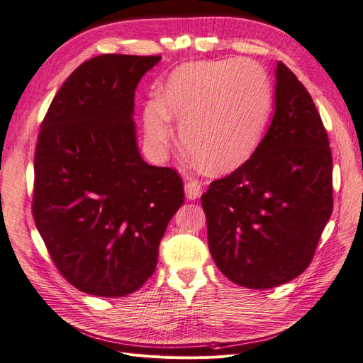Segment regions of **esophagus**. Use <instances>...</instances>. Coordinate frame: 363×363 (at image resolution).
<instances>
[{
  "label": "esophagus",
  "instance_id": "obj_1",
  "mask_svg": "<svg viewBox=\"0 0 363 363\" xmlns=\"http://www.w3.org/2000/svg\"><path fill=\"white\" fill-rule=\"evenodd\" d=\"M203 183L200 180H188L184 184V192L189 200H196L201 195Z\"/></svg>",
  "mask_w": 363,
  "mask_h": 363
}]
</instances>
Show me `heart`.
<instances>
[{
	"instance_id": "obj_1",
	"label": "heart",
	"mask_w": 363,
	"mask_h": 363,
	"mask_svg": "<svg viewBox=\"0 0 363 363\" xmlns=\"http://www.w3.org/2000/svg\"><path fill=\"white\" fill-rule=\"evenodd\" d=\"M271 104L268 74L257 62L247 57L191 62L168 77L159 100L145 104V136L162 156L174 139L171 119L177 121L182 144L203 168L232 172L257 151Z\"/></svg>"
}]
</instances>
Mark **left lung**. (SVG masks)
<instances>
[{
    "mask_svg": "<svg viewBox=\"0 0 363 363\" xmlns=\"http://www.w3.org/2000/svg\"><path fill=\"white\" fill-rule=\"evenodd\" d=\"M276 79V112L257 151L201 196L216 267L248 289L304 272L333 211V157L320 112L281 62Z\"/></svg>",
    "mask_w": 363,
    "mask_h": 363,
    "instance_id": "left-lung-1",
    "label": "left lung"
}]
</instances>
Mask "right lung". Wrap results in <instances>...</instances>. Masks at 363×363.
<instances>
[{"mask_svg":"<svg viewBox=\"0 0 363 363\" xmlns=\"http://www.w3.org/2000/svg\"><path fill=\"white\" fill-rule=\"evenodd\" d=\"M159 60L103 54L82 63L40 123L33 218L62 277L86 294L144 286L184 201L179 172L151 167L136 145L135 89Z\"/></svg>","mask_w":363,"mask_h":363,"instance_id":"1","label":"right lung"}]
</instances>
